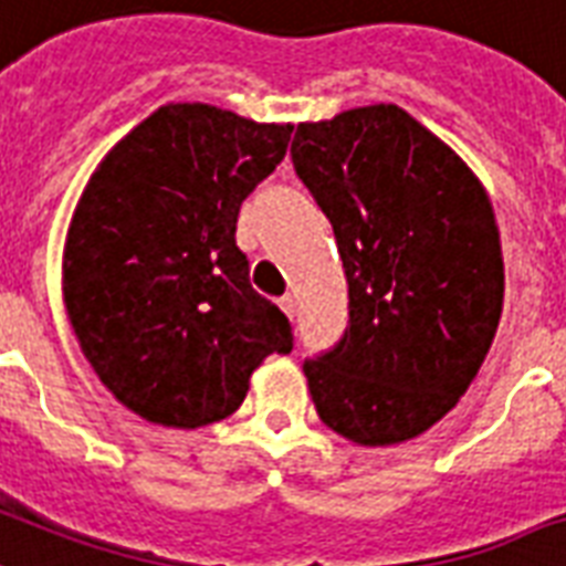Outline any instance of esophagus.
Wrapping results in <instances>:
<instances>
[{"label": "esophagus", "instance_id": "obj_1", "mask_svg": "<svg viewBox=\"0 0 566 566\" xmlns=\"http://www.w3.org/2000/svg\"><path fill=\"white\" fill-rule=\"evenodd\" d=\"M279 308H282V312L293 321V314H296V300H293L291 293H284L282 300H279Z\"/></svg>", "mask_w": 566, "mask_h": 566}]
</instances>
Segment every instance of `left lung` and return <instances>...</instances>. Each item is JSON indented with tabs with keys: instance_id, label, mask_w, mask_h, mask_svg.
Instances as JSON below:
<instances>
[{
	"instance_id": "left-lung-1",
	"label": "left lung",
	"mask_w": 566,
	"mask_h": 566,
	"mask_svg": "<svg viewBox=\"0 0 566 566\" xmlns=\"http://www.w3.org/2000/svg\"><path fill=\"white\" fill-rule=\"evenodd\" d=\"M291 157L350 287L344 338L302 365L314 409L356 446L421 437L472 386L502 317L484 184L395 103L296 124Z\"/></svg>"
}]
</instances>
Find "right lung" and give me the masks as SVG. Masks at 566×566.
<instances>
[{"mask_svg":"<svg viewBox=\"0 0 566 566\" xmlns=\"http://www.w3.org/2000/svg\"><path fill=\"white\" fill-rule=\"evenodd\" d=\"M291 124L166 103L94 168L73 210L62 293L85 359L145 421L196 427L243 403L291 323L249 282L240 205L284 159Z\"/></svg>","mask_w":566,"mask_h":566,"instance_id":"1","label":"right lung"}]
</instances>
